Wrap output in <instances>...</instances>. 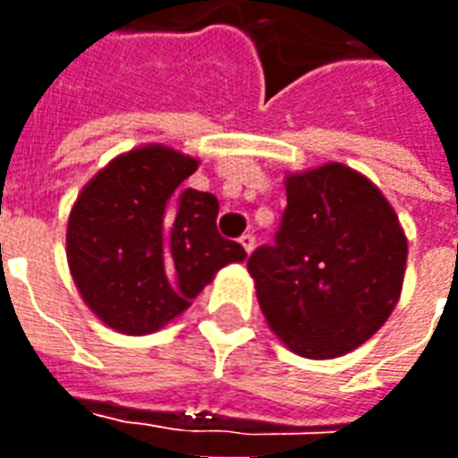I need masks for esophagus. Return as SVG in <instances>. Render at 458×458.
<instances>
[{
  "label": "esophagus",
  "mask_w": 458,
  "mask_h": 458,
  "mask_svg": "<svg viewBox=\"0 0 458 458\" xmlns=\"http://www.w3.org/2000/svg\"><path fill=\"white\" fill-rule=\"evenodd\" d=\"M240 245H242V248H245V252H252V250H255V235H242V238H240Z\"/></svg>",
  "instance_id": "esophagus-1"
}]
</instances>
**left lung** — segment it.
I'll return each instance as SVG.
<instances>
[{"label":"left lung","mask_w":458,"mask_h":458,"mask_svg":"<svg viewBox=\"0 0 458 458\" xmlns=\"http://www.w3.org/2000/svg\"><path fill=\"white\" fill-rule=\"evenodd\" d=\"M284 189L275 245L248 259L259 309L292 353L338 358L397 307L407 238L383 191L345 164L287 174Z\"/></svg>","instance_id":"obj_1"}]
</instances>
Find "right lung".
Returning <instances> with one entry per match:
<instances>
[{"instance_id":"right-lung-1","label":"right lung","mask_w":458,"mask_h":458,"mask_svg":"<svg viewBox=\"0 0 458 458\" xmlns=\"http://www.w3.org/2000/svg\"><path fill=\"white\" fill-rule=\"evenodd\" d=\"M200 161L166 144L117 154L78 193L65 258L103 324L147 336L181 317L199 292L248 252L216 228L218 199L181 183Z\"/></svg>"}]
</instances>
